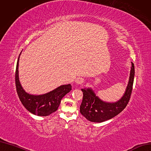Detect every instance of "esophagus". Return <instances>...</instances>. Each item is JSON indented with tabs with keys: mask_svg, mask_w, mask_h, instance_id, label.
<instances>
[{
	"mask_svg": "<svg viewBox=\"0 0 151 151\" xmlns=\"http://www.w3.org/2000/svg\"><path fill=\"white\" fill-rule=\"evenodd\" d=\"M84 79L82 77H77V79L75 80V82L77 84H82L83 82H84Z\"/></svg>",
	"mask_w": 151,
	"mask_h": 151,
	"instance_id": "1",
	"label": "esophagus"
}]
</instances>
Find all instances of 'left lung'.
Returning a JSON list of instances; mask_svg holds the SVG:
<instances>
[{
	"mask_svg": "<svg viewBox=\"0 0 151 151\" xmlns=\"http://www.w3.org/2000/svg\"><path fill=\"white\" fill-rule=\"evenodd\" d=\"M129 79L123 96L115 102H108L101 100L91 88L82 89L83 99L80 106V112L88 121L93 122H102L111 119L121 112L129 101L131 97L135 71L132 62Z\"/></svg>",
	"mask_w": 151,
	"mask_h": 151,
	"instance_id": "obj_1",
	"label": "left lung"
}]
</instances>
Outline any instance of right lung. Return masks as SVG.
<instances>
[{
  "label": "right lung",
  "instance_id": "add662e5",
  "mask_svg": "<svg viewBox=\"0 0 151 151\" xmlns=\"http://www.w3.org/2000/svg\"><path fill=\"white\" fill-rule=\"evenodd\" d=\"M20 55L15 70V86L20 100L25 109L34 115L39 116H49L58 110L61 99L71 91L72 86L70 84L62 85L54 90L42 95H32L26 92L20 84L19 78Z\"/></svg>",
  "mask_w": 151,
  "mask_h": 151
}]
</instances>
